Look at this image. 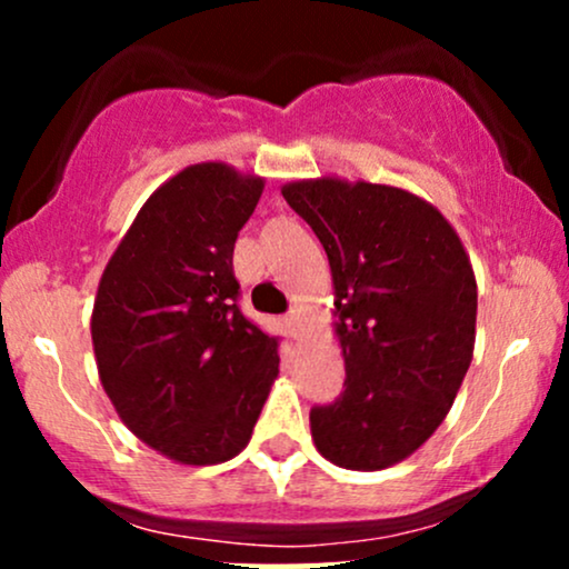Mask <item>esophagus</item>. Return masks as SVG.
Returning a JSON list of instances; mask_svg holds the SVG:
<instances>
[{"instance_id": "1", "label": "esophagus", "mask_w": 569, "mask_h": 569, "mask_svg": "<svg viewBox=\"0 0 569 569\" xmlns=\"http://www.w3.org/2000/svg\"><path fill=\"white\" fill-rule=\"evenodd\" d=\"M286 323H289L291 337L297 339V337H299V331H302V312H299V310H291L289 316H286Z\"/></svg>"}]
</instances>
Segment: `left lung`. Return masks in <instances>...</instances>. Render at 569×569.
<instances>
[{"label": "left lung", "instance_id": "left-lung-1", "mask_svg": "<svg viewBox=\"0 0 569 569\" xmlns=\"http://www.w3.org/2000/svg\"><path fill=\"white\" fill-rule=\"evenodd\" d=\"M280 192L326 248L345 358V393L310 411L312 441L339 468L382 471L436 433L471 367V257L409 189L321 176Z\"/></svg>", "mask_w": 569, "mask_h": 569}]
</instances>
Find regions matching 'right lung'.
<instances>
[{
    "label": "right lung",
    "mask_w": 569,
    "mask_h": 569,
    "mask_svg": "<svg viewBox=\"0 0 569 569\" xmlns=\"http://www.w3.org/2000/svg\"><path fill=\"white\" fill-rule=\"evenodd\" d=\"M264 179L208 160L149 194L98 280V380L130 433L179 466L251 441L278 380V339L238 310L232 251Z\"/></svg>",
    "instance_id": "right-lung-1"
}]
</instances>
